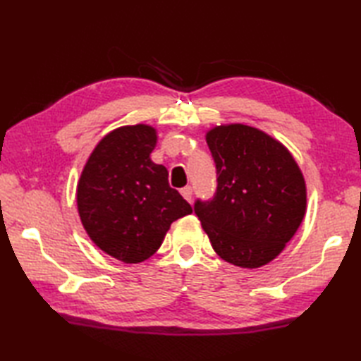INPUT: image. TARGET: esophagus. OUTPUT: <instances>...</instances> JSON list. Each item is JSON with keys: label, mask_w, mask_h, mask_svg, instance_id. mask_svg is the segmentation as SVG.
Instances as JSON below:
<instances>
[{"label": "esophagus", "mask_w": 361, "mask_h": 361, "mask_svg": "<svg viewBox=\"0 0 361 361\" xmlns=\"http://www.w3.org/2000/svg\"><path fill=\"white\" fill-rule=\"evenodd\" d=\"M180 192H181V195H183V197H185V198H186V200H188V202H190V200H192V188H190V186H186V188H183V189L180 190Z\"/></svg>", "instance_id": "1"}]
</instances>
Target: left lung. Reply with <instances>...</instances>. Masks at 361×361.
<instances>
[{
    "instance_id": "1",
    "label": "left lung",
    "mask_w": 361,
    "mask_h": 361,
    "mask_svg": "<svg viewBox=\"0 0 361 361\" xmlns=\"http://www.w3.org/2000/svg\"><path fill=\"white\" fill-rule=\"evenodd\" d=\"M206 142L217 169V190L211 200L195 202L197 217L226 262L267 265L304 219L307 190L301 169L279 141L250 126L214 127Z\"/></svg>"
}]
</instances>
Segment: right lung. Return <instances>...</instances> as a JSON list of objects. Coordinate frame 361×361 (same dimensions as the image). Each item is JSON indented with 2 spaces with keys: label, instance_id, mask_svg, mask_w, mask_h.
Masks as SVG:
<instances>
[{
  "label": "right lung",
  "instance_id": "1",
  "mask_svg": "<svg viewBox=\"0 0 361 361\" xmlns=\"http://www.w3.org/2000/svg\"><path fill=\"white\" fill-rule=\"evenodd\" d=\"M157 130L124 126L105 135L83 167L78 209L90 239L111 257L137 264L155 255L172 221L192 212L150 153Z\"/></svg>",
  "mask_w": 361,
  "mask_h": 361
}]
</instances>
